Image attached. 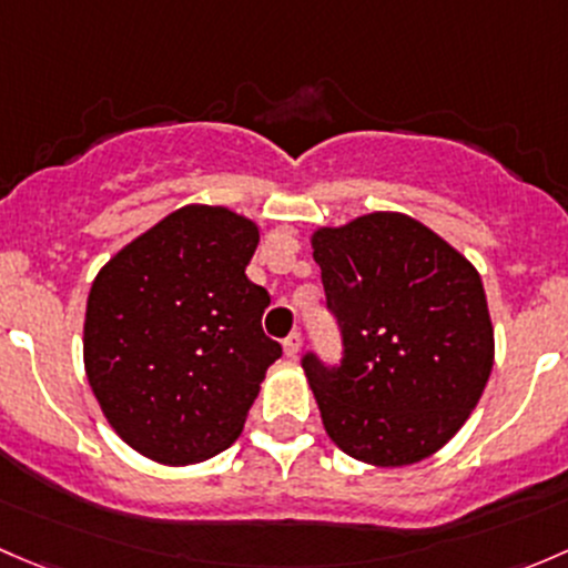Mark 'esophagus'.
I'll return each mask as SVG.
<instances>
[{"label":"esophagus","instance_id":"esophagus-1","mask_svg":"<svg viewBox=\"0 0 568 568\" xmlns=\"http://www.w3.org/2000/svg\"><path fill=\"white\" fill-rule=\"evenodd\" d=\"M301 344H303V338H301V333H290V336L284 338V355L286 358H297V353H301Z\"/></svg>","mask_w":568,"mask_h":568}]
</instances>
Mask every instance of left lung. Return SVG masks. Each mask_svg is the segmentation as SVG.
Instances as JSON below:
<instances>
[{
	"instance_id": "1",
	"label": "left lung",
	"mask_w": 568,
	"mask_h": 568,
	"mask_svg": "<svg viewBox=\"0 0 568 568\" xmlns=\"http://www.w3.org/2000/svg\"><path fill=\"white\" fill-rule=\"evenodd\" d=\"M342 358L301 366L331 440L399 467L446 446L493 372V323L476 267L429 226L372 213L314 235Z\"/></svg>"
}]
</instances>
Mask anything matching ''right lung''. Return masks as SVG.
<instances>
[{
    "label": "right lung",
    "instance_id": "obj_1",
    "mask_svg": "<svg viewBox=\"0 0 568 568\" xmlns=\"http://www.w3.org/2000/svg\"><path fill=\"white\" fill-rule=\"evenodd\" d=\"M260 232L226 207L189 204L128 243L98 273L84 366L116 435L163 465L215 457L241 435L282 344L245 265Z\"/></svg>",
    "mask_w": 568,
    "mask_h": 568
}]
</instances>
